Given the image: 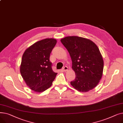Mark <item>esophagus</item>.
I'll use <instances>...</instances> for the list:
<instances>
[{"instance_id": "34e87169", "label": "esophagus", "mask_w": 123, "mask_h": 123, "mask_svg": "<svg viewBox=\"0 0 123 123\" xmlns=\"http://www.w3.org/2000/svg\"><path fill=\"white\" fill-rule=\"evenodd\" d=\"M68 67H67V66H64V67L63 68V69H62L63 71H64V72L67 71L68 70Z\"/></svg>"}]
</instances>
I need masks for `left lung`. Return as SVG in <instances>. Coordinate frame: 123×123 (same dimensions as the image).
Returning <instances> with one entry per match:
<instances>
[{
	"instance_id": "obj_1",
	"label": "left lung",
	"mask_w": 123,
	"mask_h": 123,
	"mask_svg": "<svg viewBox=\"0 0 123 123\" xmlns=\"http://www.w3.org/2000/svg\"><path fill=\"white\" fill-rule=\"evenodd\" d=\"M72 61L75 79L70 82L75 89L86 92L94 89L102 78L104 61L97 46L91 40L78 36L61 39Z\"/></svg>"
}]
</instances>
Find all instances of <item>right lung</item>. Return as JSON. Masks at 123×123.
<instances>
[{"label": "right lung", "mask_w": 123, "mask_h": 123, "mask_svg": "<svg viewBox=\"0 0 123 123\" xmlns=\"http://www.w3.org/2000/svg\"><path fill=\"white\" fill-rule=\"evenodd\" d=\"M57 40L46 38L33 44L24 52L20 73L26 85L35 92H42L52 84L57 73L54 72L50 55Z\"/></svg>", "instance_id": "obj_1"}]
</instances>
